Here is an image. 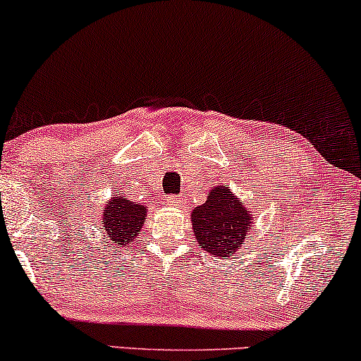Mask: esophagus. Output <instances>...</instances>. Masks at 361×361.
I'll return each instance as SVG.
<instances>
[{
    "label": "esophagus",
    "mask_w": 361,
    "mask_h": 361,
    "mask_svg": "<svg viewBox=\"0 0 361 361\" xmlns=\"http://www.w3.org/2000/svg\"><path fill=\"white\" fill-rule=\"evenodd\" d=\"M167 202L174 205V207H182V205L185 204V195H169V197H167Z\"/></svg>",
    "instance_id": "esophagus-1"
}]
</instances>
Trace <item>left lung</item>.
<instances>
[{
	"label": "left lung",
	"mask_w": 361,
	"mask_h": 361,
	"mask_svg": "<svg viewBox=\"0 0 361 361\" xmlns=\"http://www.w3.org/2000/svg\"><path fill=\"white\" fill-rule=\"evenodd\" d=\"M250 210L238 202L228 187H215L205 204L192 212V228L202 250L212 255L231 257L249 238Z\"/></svg>",
	"instance_id": "1"
}]
</instances>
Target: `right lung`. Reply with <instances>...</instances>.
I'll use <instances>...</instances> for the list:
<instances>
[{"mask_svg":"<svg viewBox=\"0 0 361 361\" xmlns=\"http://www.w3.org/2000/svg\"><path fill=\"white\" fill-rule=\"evenodd\" d=\"M146 214L147 209L144 205L123 199L121 195L106 204L101 221L107 245L119 250L121 247H128L129 243H133L140 232Z\"/></svg>","mask_w":361,"mask_h":361,"instance_id":"1","label":"right lung"}]
</instances>
